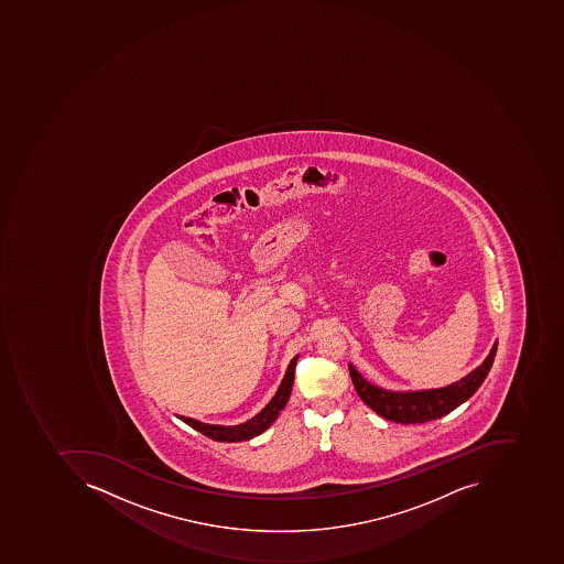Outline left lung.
<instances>
[{"label": "left lung", "instance_id": "obj_1", "mask_svg": "<svg viewBox=\"0 0 564 564\" xmlns=\"http://www.w3.org/2000/svg\"><path fill=\"white\" fill-rule=\"evenodd\" d=\"M497 346L498 344L495 343L482 365L468 376H464L463 380L449 387L435 388V390L388 391L366 381L352 365H349V372L357 394L378 415L393 420L397 424H425L447 415L475 394L490 372Z\"/></svg>", "mask_w": 564, "mask_h": 564}]
</instances>
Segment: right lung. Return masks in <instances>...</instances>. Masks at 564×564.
<instances>
[{
	"label": "right lung",
	"mask_w": 564,
	"mask_h": 564,
	"mask_svg": "<svg viewBox=\"0 0 564 564\" xmlns=\"http://www.w3.org/2000/svg\"><path fill=\"white\" fill-rule=\"evenodd\" d=\"M299 356L291 359L290 366H288L286 375H284L283 381H281L280 388H278L276 394L273 400L254 416V419L247 420L246 424L234 425V427H224V425H210L203 424L198 420L188 419V416H180L184 424H188L189 427L195 431L202 432L203 435L214 438L218 442H240L249 441V438L256 437V435L262 434L269 425L273 424L274 420L280 415L281 410L286 405L290 400L291 388H293V381H295V366Z\"/></svg>",
	"instance_id": "add662e5"
}]
</instances>
